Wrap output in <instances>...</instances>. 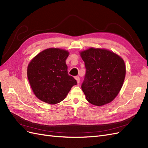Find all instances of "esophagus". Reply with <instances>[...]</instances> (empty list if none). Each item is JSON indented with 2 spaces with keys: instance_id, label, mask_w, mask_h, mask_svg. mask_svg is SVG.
I'll return each mask as SVG.
<instances>
[{
  "instance_id": "1",
  "label": "esophagus",
  "mask_w": 148,
  "mask_h": 148,
  "mask_svg": "<svg viewBox=\"0 0 148 148\" xmlns=\"http://www.w3.org/2000/svg\"><path fill=\"white\" fill-rule=\"evenodd\" d=\"M75 79H76V80H77V83H78V84H79V81H80V78H79V77H75Z\"/></svg>"
}]
</instances>
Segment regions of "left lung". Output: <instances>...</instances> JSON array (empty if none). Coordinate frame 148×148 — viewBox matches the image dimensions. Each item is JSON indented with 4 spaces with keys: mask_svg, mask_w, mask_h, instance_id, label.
Here are the masks:
<instances>
[{
    "mask_svg": "<svg viewBox=\"0 0 148 148\" xmlns=\"http://www.w3.org/2000/svg\"><path fill=\"white\" fill-rule=\"evenodd\" d=\"M86 74L82 89L87 101L101 106L112 101L124 82L126 68L116 53L103 49L89 48L80 52Z\"/></svg>",
    "mask_w": 148,
    "mask_h": 148,
    "instance_id": "1",
    "label": "left lung"
}]
</instances>
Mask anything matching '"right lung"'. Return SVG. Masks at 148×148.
Wrapping results in <instances>:
<instances>
[{
    "label": "right lung",
    "instance_id": "add662e5",
    "mask_svg": "<svg viewBox=\"0 0 148 148\" xmlns=\"http://www.w3.org/2000/svg\"><path fill=\"white\" fill-rule=\"evenodd\" d=\"M69 52L49 48L39 53L28 66L27 75L32 90L39 99L49 104L63 101L75 79L68 74L65 60Z\"/></svg>",
    "mask_w": 148,
    "mask_h": 148
}]
</instances>
